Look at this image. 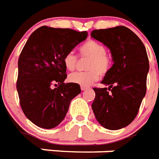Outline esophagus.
<instances>
[{"mask_svg": "<svg viewBox=\"0 0 159 159\" xmlns=\"http://www.w3.org/2000/svg\"><path fill=\"white\" fill-rule=\"evenodd\" d=\"M88 87H86V86H81V89H82V91H85L87 90V89H88Z\"/></svg>", "mask_w": 159, "mask_h": 159, "instance_id": "34e87169", "label": "esophagus"}]
</instances>
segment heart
I'll use <instances>...</instances> for the list:
<instances>
[{
    "label": "heart",
    "mask_w": 159,
    "mask_h": 159,
    "mask_svg": "<svg viewBox=\"0 0 159 159\" xmlns=\"http://www.w3.org/2000/svg\"><path fill=\"white\" fill-rule=\"evenodd\" d=\"M103 44L93 40L88 41L80 47L81 57H89L87 62L86 71H77L69 76L71 82L81 86H89L99 78L100 75H105L112 66V59L106 53ZM64 66L67 71H74L77 67V57L73 52L66 53L63 58Z\"/></svg>",
    "instance_id": "1"
}]
</instances>
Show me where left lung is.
I'll return each instance as SVG.
<instances>
[{
	"label": "left lung",
	"mask_w": 159,
	"mask_h": 159,
	"mask_svg": "<svg viewBox=\"0 0 159 159\" xmlns=\"http://www.w3.org/2000/svg\"><path fill=\"white\" fill-rule=\"evenodd\" d=\"M92 37L111 52L113 65L102 83L108 88H94L92 108L100 124L109 130L129 125L136 117L147 90L149 62L139 37L123 26L94 30Z\"/></svg>",
	"instance_id": "obj_1"
}]
</instances>
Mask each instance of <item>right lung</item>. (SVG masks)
<instances>
[{
    "instance_id": "1",
    "label": "right lung",
    "mask_w": 159,
    "mask_h": 159,
    "mask_svg": "<svg viewBox=\"0 0 159 159\" xmlns=\"http://www.w3.org/2000/svg\"><path fill=\"white\" fill-rule=\"evenodd\" d=\"M87 37V31L43 26L27 40L18 60L16 89L24 114L35 125L47 129L59 125L81 93L78 84L64 82L63 58Z\"/></svg>"
}]
</instances>
